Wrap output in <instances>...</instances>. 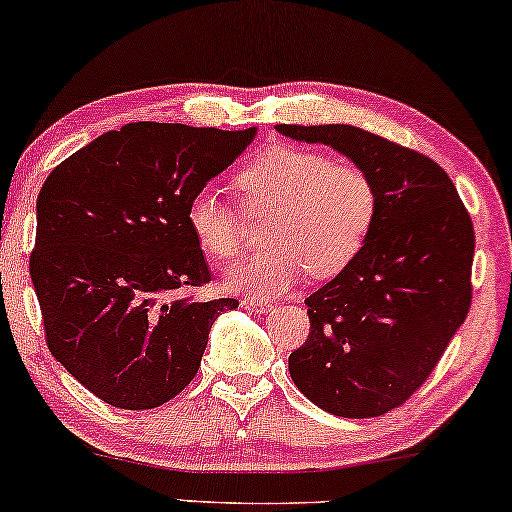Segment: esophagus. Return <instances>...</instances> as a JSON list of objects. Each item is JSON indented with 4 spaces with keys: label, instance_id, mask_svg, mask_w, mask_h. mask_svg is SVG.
Returning <instances> with one entry per match:
<instances>
[{
    "label": "esophagus",
    "instance_id": "1",
    "mask_svg": "<svg viewBox=\"0 0 512 512\" xmlns=\"http://www.w3.org/2000/svg\"><path fill=\"white\" fill-rule=\"evenodd\" d=\"M242 307H247L249 312H256V314H265L272 310L270 303H263V300H254V298H244Z\"/></svg>",
    "mask_w": 512,
    "mask_h": 512
}]
</instances>
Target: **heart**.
Returning <instances> with one entry per match:
<instances>
[{"label":"heart","mask_w":512,"mask_h":512,"mask_svg":"<svg viewBox=\"0 0 512 512\" xmlns=\"http://www.w3.org/2000/svg\"><path fill=\"white\" fill-rule=\"evenodd\" d=\"M233 186L249 214L270 212L268 251L226 270V286L249 298H272L310 270L328 279L349 268L373 233L380 193L375 179L352 160L296 144H272L235 172ZM186 226L214 261L240 254L244 216L214 191L188 200Z\"/></svg>","instance_id":"b5f03b06"}]
</instances>
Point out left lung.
<instances>
[{
    "instance_id": "obj_1",
    "label": "left lung",
    "mask_w": 512,
    "mask_h": 512,
    "mask_svg": "<svg viewBox=\"0 0 512 512\" xmlns=\"http://www.w3.org/2000/svg\"><path fill=\"white\" fill-rule=\"evenodd\" d=\"M326 144L375 179L380 212L356 261L310 298V335L289 356L296 387L338 417L398 408L438 366L471 310L475 233L436 160L354 125H277Z\"/></svg>"
}]
</instances>
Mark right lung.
<instances>
[{
    "instance_id": "add662e5",
    "label": "right lung",
    "mask_w": 512,
    "mask_h": 512,
    "mask_svg": "<svg viewBox=\"0 0 512 512\" xmlns=\"http://www.w3.org/2000/svg\"><path fill=\"white\" fill-rule=\"evenodd\" d=\"M256 128L128 123L55 167L37 198L30 275L46 345L104 403L151 410L198 373L209 328L235 298L212 282L186 207Z\"/></svg>"
}]
</instances>
